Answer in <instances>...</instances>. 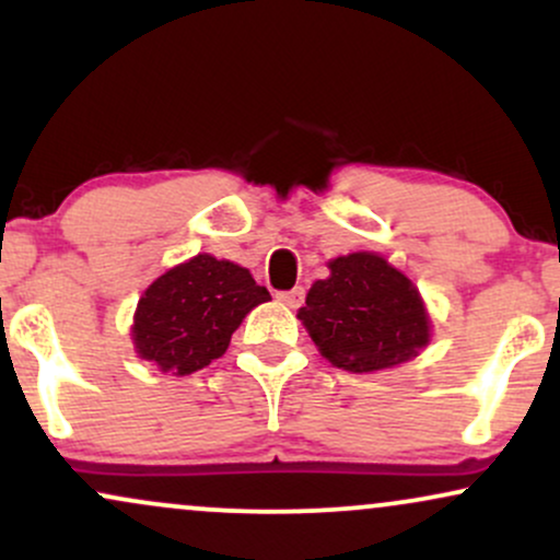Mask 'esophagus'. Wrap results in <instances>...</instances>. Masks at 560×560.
<instances>
[{"label": "esophagus", "instance_id": "esophagus-1", "mask_svg": "<svg viewBox=\"0 0 560 560\" xmlns=\"http://www.w3.org/2000/svg\"><path fill=\"white\" fill-rule=\"evenodd\" d=\"M279 300L284 302L287 307H300L302 300H305V289L294 287V289H289V292H279Z\"/></svg>", "mask_w": 560, "mask_h": 560}]
</instances>
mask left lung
<instances>
[{"mask_svg": "<svg viewBox=\"0 0 560 560\" xmlns=\"http://www.w3.org/2000/svg\"><path fill=\"white\" fill-rule=\"evenodd\" d=\"M300 307L320 355L350 374L392 369L429 345V313L413 281L376 253H352L329 262Z\"/></svg>", "mask_w": 560, "mask_h": 560, "instance_id": "left-lung-1", "label": "left lung"}]
</instances>
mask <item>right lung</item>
<instances>
[{"label": "right lung", "mask_w": 560, "mask_h": 560, "mask_svg": "<svg viewBox=\"0 0 560 560\" xmlns=\"http://www.w3.org/2000/svg\"><path fill=\"white\" fill-rule=\"evenodd\" d=\"M271 300L247 268L202 253L165 271L141 294L131 339L139 358L173 376L195 374L226 352L231 334Z\"/></svg>", "instance_id": "add662e5"}]
</instances>
